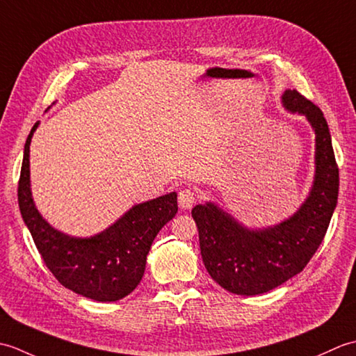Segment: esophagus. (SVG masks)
Instances as JSON below:
<instances>
[{
	"mask_svg": "<svg viewBox=\"0 0 356 356\" xmlns=\"http://www.w3.org/2000/svg\"><path fill=\"white\" fill-rule=\"evenodd\" d=\"M197 200V195L191 190H182L179 193V207L182 209H190Z\"/></svg>",
	"mask_w": 356,
	"mask_h": 356,
	"instance_id": "esophagus-1",
	"label": "esophagus"
}]
</instances>
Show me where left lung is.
Segmentation results:
<instances>
[{
    "label": "left lung",
    "mask_w": 356,
    "mask_h": 356,
    "mask_svg": "<svg viewBox=\"0 0 356 356\" xmlns=\"http://www.w3.org/2000/svg\"><path fill=\"white\" fill-rule=\"evenodd\" d=\"M283 104L305 115L316 134L315 182L298 213L263 231L245 229L213 203L197 205L191 213L207 270L237 295L268 292L300 274L320 248L337 207L339 172L326 118L297 90H286Z\"/></svg>",
    "instance_id": "left-lung-1"
}]
</instances>
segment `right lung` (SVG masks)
<instances>
[{
	"label": "right lung",
	"mask_w": 356,
	"mask_h": 356,
	"mask_svg": "<svg viewBox=\"0 0 356 356\" xmlns=\"http://www.w3.org/2000/svg\"><path fill=\"white\" fill-rule=\"evenodd\" d=\"M24 147L18 182V205L45 266L59 283L82 297L116 301L140 283L147 255L157 232L177 213V194L171 193L136 205L119 220L92 238H72L44 220L30 194L29 147Z\"/></svg>",
	"instance_id": "add662e5"
}]
</instances>
